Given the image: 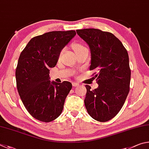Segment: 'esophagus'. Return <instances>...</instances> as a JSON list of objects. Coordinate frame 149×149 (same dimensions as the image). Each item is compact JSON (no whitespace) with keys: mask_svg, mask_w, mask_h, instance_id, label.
Here are the masks:
<instances>
[{"mask_svg":"<svg viewBox=\"0 0 149 149\" xmlns=\"http://www.w3.org/2000/svg\"><path fill=\"white\" fill-rule=\"evenodd\" d=\"M72 86H79V83H77V82H73L72 83Z\"/></svg>","mask_w":149,"mask_h":149,"instance_id":"34e87169","label":"esophagus"}]
</instances>
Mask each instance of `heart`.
Here are the masks:
<instances>
[{
    "instance_id": "obj_1",
    "label": "heart",
    "mask_w": 149,
    "mask_h": 149,
    "mask_svg": "<svg viewBox=\"0 0 149 149\" xmlns=\"http://www.w3.org/2000/svg\"><path fill=\"white\" fill-rule=\"evenodd\" d=\"M73 48H74V52H77L78 50H80V49L85 48V47L83 45H82V44L77 43V44H74V45H73Z\"/></svg>"
}]
</instances>
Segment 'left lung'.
Wrapping results in <instances>:
<instances>
[{
  "instance_id": "1",
  "label": "left lung",
  "mask_w": 149,
  "mask_h": 149,
  "mask_svg": "<svg viewBox=\"0 0 149 149\" xmlns=\"http://www.w3.org/2000/svg\"><path fill=\"white\" fill-rule=\"evenodd\" d=\"M77 33L89 46L90 69L98 71L94 77L98 87L92 90L86 85L85 107L95 120L109 121L120 111L128 95L131 78L128 54L111 33L97 29H79Z\"/></svg>"
}]
</instances>
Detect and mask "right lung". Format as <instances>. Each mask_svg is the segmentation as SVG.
Listing matches in <instances>:
<instances>
[{
  "instance_id": "obj_1",
  "label": "right lung",
  "mask_w": 149,
  "mask_h": 149,
  "mask_svg": "<svg viewBox=\"0 0 149 149\" xmlns=\"http://www.w3.org/2000/svg\"><path fill=\"white\" fill-rule=\"evenodd\" d=\"M75 35L72 30L51 31L35 36L19 56L15 70L18 93L31 115L41 122H51L61 114L72 89L69 82H51L49 74L62 49Z\"/></svg>"
}]
</instances>
